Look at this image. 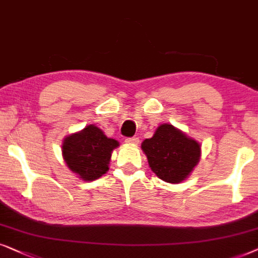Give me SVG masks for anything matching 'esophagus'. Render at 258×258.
Listing matches in <instances>:
<instances>
[{"instance_id":"1","label":"esophagus","mask_w":258,"mask_h":258,"mask_svg":"<svg viewBox=\"0 0 258 258\" xmlns=\"http://www.w3.org/2000/svg\"><path fill=\"white\" fill-rule=\"evenodd\" d=\"M125 143L130 144V145H136V144L139 143V138H137V137H131V138H126Z\"/></svg>"}]
</instances>
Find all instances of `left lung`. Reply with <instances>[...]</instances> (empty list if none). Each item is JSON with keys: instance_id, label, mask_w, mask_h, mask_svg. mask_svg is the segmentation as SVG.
Here are the masks:
<instances>
[{"instance_id": "left-lung-1", "label": "left lung", "mask_w": 258, "mask_h": 258, "mask_svg": "<svg viewBox=\"0 0 258 258\" xmlns=\"http://www.w3.org/2000/svg\"><path fill=\"white\" fill-rule=\"evenodd\" d=\"M142 149L151 170L167 183H180L197 165L201 146L169 123L157 128L152 138L145 139Z\"/></svg>"}]
</instances>
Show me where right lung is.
Wrapping results in <instances>:
<instances>
[{"label": "right lung", "mask_w": 258, "mask_h": 258, "mask_svg": "<svg viewBox=\"0 0 258 258\" xmlns=\"http://www.w3.org/2000/svg\"><path fill=\"white\" fill-rule=\"evenodd\" d=\"M116 146V140L107 138L100 128L89 125L64 139L62 154L73 172L84 180H95L107 172L112 151Z\"/></svg>", "instance_id": "right-lung-1"}]
</instances>
